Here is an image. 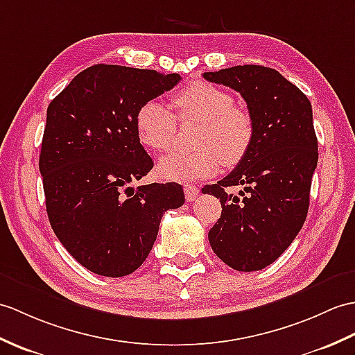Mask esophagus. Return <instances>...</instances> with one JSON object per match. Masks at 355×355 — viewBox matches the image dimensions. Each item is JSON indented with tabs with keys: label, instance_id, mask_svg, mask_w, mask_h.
<instances>
[{
	"label": "esophagus",
	"instance_id": "1",
	"mask_svg": "<svg viewBox=\"0 0 355 355\" xmlns=\"http://www.w3.org/2000/svg\"><path fill=\"white\" fill-rule=\"evenodd\" d=\"M198 193H200V187H196L193 184H184V195L187 201H193Z\"/></svg>",
	"mask_w": 355,
	"mask_h": 355
}]
</instances>
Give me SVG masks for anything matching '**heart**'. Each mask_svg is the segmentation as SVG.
Listing matches in <instances>:
<instances>
[{
  "mask_svg": "<svg viewBox=\"0 0 355 355\" xmlns=\"http://www.w3.org/2000/svg\"><path fill=\"white\" fill-rule=\"evenodd\" d=\"M175 114L157 101L139 107L135 127L139 142L155 153L169 151L174 145L177 119L201 122L195 146L198 150L169 154L157 163L162 180H202L218 174L220 163L234 166L248 154L254 140L251 114L234 105L227 90L204 81H193L172 96Z\"/></svg>",
  "mask_w": 355,
  "mask_h": 355,
  "instance_id": "heart-1",
  "label": "heart"
}]
</instances>
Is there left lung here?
Returning <instances> with one entry per match:
<instances>
[{"instance_id": "8db88e82", "label": "left lung", "mask_w": 355, "mask_h": 355, "mask_svg": "<svg viewBox=\"0 0 355 355\" xmlns=\"http://www.w3.org/2000/svg\"><path fill=\"white\" fill-rule=\"evenodd\" d=\"M202 77L241 94L255 128L250 151L236 169L202 189L222 205L209 242L230 268L260 270L289 248L307 218L318 164L311 104L289 80L265 66H233ZM233 185L244 187L239 196L227 192Z\"/></svg>"}]
</instances>
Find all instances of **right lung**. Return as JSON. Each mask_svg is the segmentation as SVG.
I'll list each match as a JSON object with an SVG mask.
<instances>
[{
  "label": "right lung",
  "mask_w": 355,
  "mask_h": 355,
  "mask_svg": "<svg viewBox=\"0 0 355 355\" xmlns=\"http://www.w3.org/2000/svg\"><path fill=\"white\" fill-rule=\"evenodd\" d=\"M178 73L94 64L46 110L39 157L49 224L94 274L123 277L146 260L163 213L184 202L177 183H131L154 166L135 127L139 107L174 87Z\"/></svg>",
  "instance_id": "right-lung-1"
}]
</instances>
